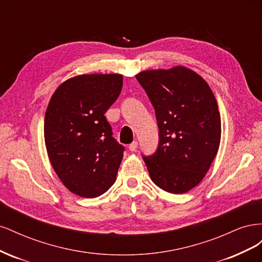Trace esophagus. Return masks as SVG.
I'll return each mask as SVG.
<instances>
[{
	"instance_id": "34e87169",
	"label": "esophagus",
	"mask_w": 262,
	"mask_h": 262,
	"mask_svg": "<svg viewBox=\"0 0 262 262\" xmlns=\"http://www.w3.org/2000/svg\"><path fill=\"white\" fill-rule=\"evenodd\" d=\"M137 147H138V142L137 141H133L132 143L129 145V149L131 150V152H136Z\"/></svg>"
}]
</instances>
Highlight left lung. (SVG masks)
Here are the masks:
<instances>
[{
    "label": "left lung",
    "mask_w": 262,
    "mask_h": 262,
    "mask_svg": "<svg viewBox=\"0 0 262 262\" xmlns=\"http://www.w3.org/2000/svg\"><path fill=\"white\" fill-rule=\"evenodd\" d=\"M155 109L158 145L143 160L154 184L180 194L195 187L208 172L221 141V116L210 86L184 67L139 73Z\"/></svg>",
    "instance_id": "1"
}]
</instances>
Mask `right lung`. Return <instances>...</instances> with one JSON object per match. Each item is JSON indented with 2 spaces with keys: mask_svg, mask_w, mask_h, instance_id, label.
Segmentation results:
<instances>
[{
  "mask_svg": "<svg viewBox=\"0 0 262 262\" xmlns=\"http://www.w3.org/2000/svg\"><path fill=\"white\" fill-rule=\"evenodd\" d=\"M120 74H84L62 83L45 116L50 163L71 192L83 198L105 193L117 178L124 146L113 137L105 114L119 97Z\"/></svg>",
  "mask_w": 262,
  "mask_h": 262,
  "instance_id": "obj_1",
  "label": "right lung"
}]
</instances>
